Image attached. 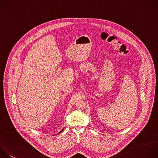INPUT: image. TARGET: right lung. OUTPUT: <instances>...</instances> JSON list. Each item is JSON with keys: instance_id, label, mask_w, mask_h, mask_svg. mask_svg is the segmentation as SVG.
<instances>
[{"instance_id": "1", "label": "right lung", "mask_w": 158, "mask_h": 158, "mask_svg": "<svg viewBox=\"0 0 158 158\" xmlns=\"http://www.w3.org/2000/svg\"><path fill=\"white\" fill-rule=\"evenodd\" d=\"M64 128H63V129H62V130H60V132H59V133H60V132H62V131H63V130H64Z\"/></svg>"}]
</instances>
